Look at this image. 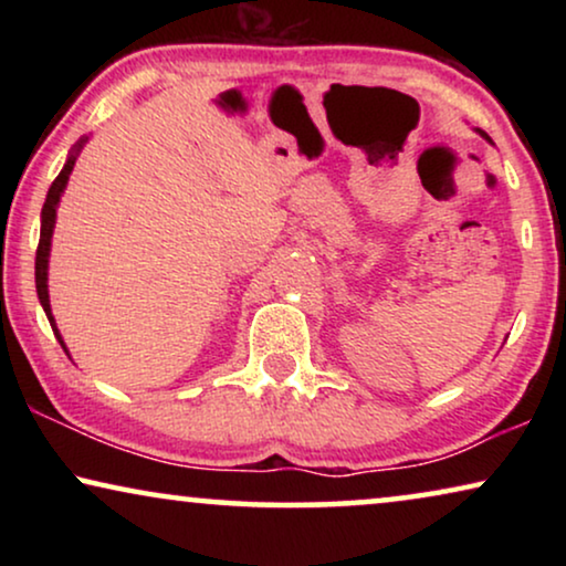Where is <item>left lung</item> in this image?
I'll return each instance as SVG.
<instances>
[{"label":"left lung","instance_id":"obj_1","mask_svg":"<svg viewBox=\"0 0 566 566\" xmlns=\"http://www.w3.org/2000/svg\"><path fill=\"white\" fill-rule=\"evenodd\" d=\"M476 134H479V136H482V138H486V142H490V144H492V138H490V136H486V134H484V130H479V128H476Z\"/></svg>","mask_w":566,"mask_h":566}]
</instances>
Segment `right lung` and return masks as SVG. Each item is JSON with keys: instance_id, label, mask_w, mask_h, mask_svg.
<instances>
[{"instance_id": "obj_1", "label": "right lung", "mask_w": 566, "mask_h": 566, "mask_svg": "<svg viewBox=\"0 0 566 566\" xmlns=\"http://www.w3.org/2000/svg\"><path fill=\"white\" fill-rule=\"evenodd\" d=\"M87 142H90V136H82L80 142L72 146V151H69L64 169H61L56 180L51 182L49 196H45V203H43V211H41V242H38V252H35V291H38V301H41L43 312H45V316H49V322H51V327H53V335H56V339L61 343V347H64V350H66V343H64V337H61V332L56 327V319H53V312H51L49 258H51L53 229H56V208H59L61 196H64V190H66V185H69V175H72V169L76 165V157H80V151L84 149V144H87Z\"/></svg>"}]
</instances>
